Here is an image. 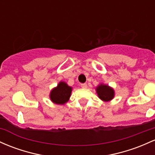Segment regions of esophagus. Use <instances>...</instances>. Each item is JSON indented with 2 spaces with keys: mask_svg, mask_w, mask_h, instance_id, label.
<instances>
[{
  "mask_svg": "<svg viewBox=\"0 0 155 155\" xmlns=\"http://www.w3.org/2000/svg\"><path fill=\"white\" fill-rule=\"evenodd\" d=\"M81 87L82 88H87V84H85V83H84V84H81Z\"/></svg>",
  "mask_w": 155,
  "mask_h": 155,
  "instance_id": "esophagus-1",
  "label": "esophagus"
}]
</instances>
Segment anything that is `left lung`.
I'll return each instance as SVG.
<instances>
[{"mask_svg":"<svg viewBox=\"0 0 155 155\" xmlns=\"http://www.w3.org/2000/svg\"><path fill=\"white\" fill-rule=\"evenodd\" d=\"M96 91L98 97L104 102L110 101L115 97V91L108 84L101 83L96 87Z\"/></svg>","mask_w":155,"mask_h":155,"instance_id":"left-lung-1","label":"left lung"}]
</instances>
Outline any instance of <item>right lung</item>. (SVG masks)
<instances>
[{
  "instance_id": "obj_1",
  "label": "right lung",
  "mask_w": 155,
  "mask_h": 155,
  "mask_svg": "<svg viewBox=\"0 0 155 155\" xmlns=\"http://www.w3.org/2000/svg\"><path fill=\"white\" fill-rule=\"evenodd\" d=\"M72 90V87H70L65 81H61L51 91L49 98L54 104L64 105L69 101Z\"/></svg>"
}]
</instances>
